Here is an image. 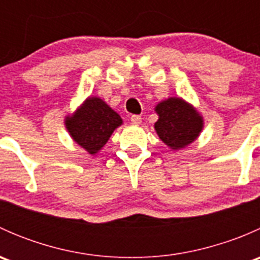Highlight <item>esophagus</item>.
I'll return each instance as SVG.
<instances>
[{
	"label": "esophagus",
	"instance_id": "34e87169",
	"mask_svg": "<svg viewBox=\"0 0 260 260\" xmlns=\"http://www.w3.org/2000/svg\"><path fill=\"white\" fill-rule=\"evenodd\" d=\"M131 122H132L133 124H140V123L142 122V118H141V115L133 114L131 115Z\"/></svg>",
	"mask_w": 260,
	"mask_h": 260
}]
</instances>
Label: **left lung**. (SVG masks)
Here are the masks:
<instances>
[{
    "label": "left lung",
    "mask_w": 260,
    "mask_h": 260,
    "mask_svg": "<svg viewBox=\"0 0 260 260\" xmlns=\"http://www.w3.org/2000/svg\"><path fill=\"white\" fill-rule=\"evenodd\" d=\"M158 120L154 129L170 148L180 149L190 145L200 135L204 127L203 117L196 109L181 98H169L157 104Z\"/></svg>",
    "instance_id": "obj_1"
}]
</instances>
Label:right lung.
<instances>
[{
    "label": "right lung",
    "instance_id": "right-lung-1",
    "mask_svg": "<svg viewBox=\"0 0 260 260\" xmlns=\"http://www.w3.org/2000/svg\"><path fill=\"white\" fill-rule=\"evenodd\" d=\"M122 118L101 98L91 96L72 117H67L65 125L78 145L90 154L96 153L108 142Z\"/></svg>",
    "mask_w": 260,
    "mask_h": 260
}]
</instances>
